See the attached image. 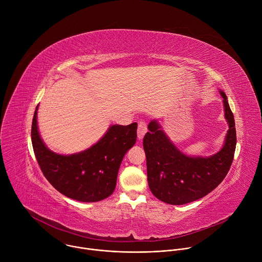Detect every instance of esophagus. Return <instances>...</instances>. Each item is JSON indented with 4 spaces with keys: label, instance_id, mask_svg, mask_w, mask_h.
Instances as JSON below:
<instances>
[{
    "label": "esophagus",
    "instance_id": "obj_1",
    "mask_svg": "<svg viewBox=\"0 0 262 262\" xmlns=\"http://www.w3.org/2000/svg\"><path fill=\"white\" fill-rule=\"evenodd\" d=\"M137 132H138V139L142 140L144 138L146 132H147V125L144 121H140L138 123V130Z\"/></svg>",
    "mask_w": 262,
    "mask_h": 262
}]
</instances>
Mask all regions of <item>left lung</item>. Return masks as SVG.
Segmentation results:
<instances>
[{
    "instance_id": "8db88e82",
    "label": "left lung",
    "mask_w": 262,
    "mask_h": 262,
    "mask_svg": "<svg viewBox=\"0 0 262 262\" xmlns=\"http://www.w3.org/2000/svg\"><path fill=\"white\" fill-rule=\"evenodd\" d=\"M219 92L223 98L228 130L222 148L211 156L185 155L175 146L157 119L149 123L143 147L149 189L159 200L172 205L196 201L213 191L227 175L234 157L236 132L227 96L222 90Z\"/></svg>"
}]
</instances>
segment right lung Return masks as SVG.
Segmentation results:
<instances>
[{"instance_id":"add662e5","label":"right lung","mask_w":262,"mask_h":262,"mask_svg":"<svg viewBox=\"0 0 262 262\" xmlns=\"http://www.w3.org/2000/svg\"><path fill=\"white\" fill-rule=\"evenodd\" d=\"M37 111L38 105L32 122V145L43 175L54 188L81 202H97L113 194L121 162L136 144L138 124H113L85 150L60 155L52 151L41 139Z\"/></svg>"}]
</instances>
